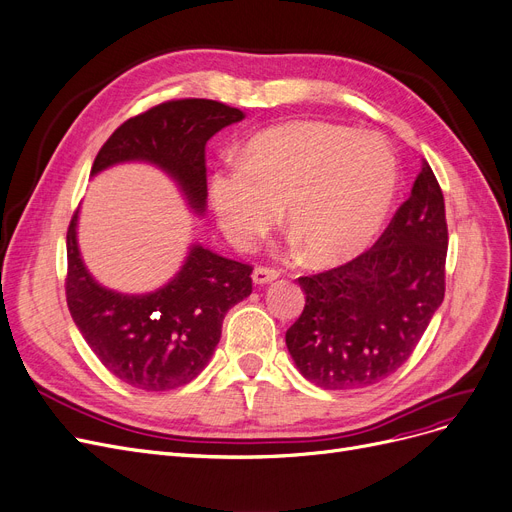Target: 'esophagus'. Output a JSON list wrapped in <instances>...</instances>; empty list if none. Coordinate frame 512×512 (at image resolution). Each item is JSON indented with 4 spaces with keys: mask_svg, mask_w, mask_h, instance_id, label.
<instances>
[{
    "mask_svg": "<svg viewBox=\"0 0 512 512\" xmlns=\"http://www.w3.org/2000/svg\"><path fill=\"white\" fill-rule=\"evenodd\" d=\"M280 276V272L276 268H268V265H257L253 270V282L255 284H268L272 280H276Z\"/></svg>",
    "mask_w": 512,
    "mask_h": 512,
    "instance_id": "esophagus-1",
    "label": "esophagus"
}]
</instances>
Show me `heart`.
<instances>
[{"instance_id":"1","label":"heart","mask_w":512,"mask_h":512,"mask_svg":"<svg viewBox=\"0 0 512 512\" xmlns=\"http://www.w3.org/2000/svg\"><path fill=\"white\" fill-rule=\"evenodd\" d=\"M395 184V157L376 133L297 121L255 136L240 165L215 169L209 196L236 247L272 228L282 209L303 259L328 265L358 253L379 232Z\"/></svg>"}]
</instances>
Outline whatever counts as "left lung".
<instances>
[{"label":"left lung","instance_id":"8db88e82","mask_svg":"<svg viewBox=\"0 0 512 512\" xmlns=\"http://www.w3.org/2000/svg\"><path fill=\"white\" fill-rule=\"evenodd\" d=\"M448 221L427 161L387 230L355 259L301 276L305 307L286 347L305 379L362 389L402 368L446 295Z\"/></svg>","mask_w":512,"mask_h":512}]
</instances>
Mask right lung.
<instances>
[{
	"mask_svg": "<svg viewBox=\"0 0 512 512\" xmlns=\"http://www.w3.org/2000/svg\"><path fill=\"white\" fill-rule=\"evenodd\" d=\"M240 108L205 98H180L127 119L110 136L92 175L121 161H150L180 182L192 209L207 198L205 144L242 121ZM77 211L66 230V305L102 366L144 391H169L198 376L219 343L221 324L253 291V265L192 247L182 272L165 288L127 297L102 288L79 257Z\"/></svg>",
	"mask_w": 512,
	"mask_h": 512,
	"instance_id": "add662e5",
	"label": "right lung"
}]
</instances>
